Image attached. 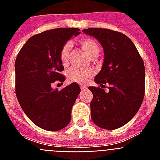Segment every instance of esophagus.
I'll return each instance as SVG.
<instances>
[{
	"instance_id": "obj_1",
	"label": "esophagus",
	"mask_w": 160,
	"mask_h": 160,
	"mask_svg": "<svg viewBox=\"0 0 160 160\" xmlns=\"http://www.w3.org/2000/svg\"><path fill=\"white\" fill-rule=\"evenodd\" d=\"M80 89L81 90H85V89H86V87H85V85H80Z\"/></svg>"
}]
</instances>
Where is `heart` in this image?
Masks as SVG:
<instances>
[{"instance_id": "heart-1", "label": "heart", "mask_w": 160, "mask_h": 160, "mask_svg": "<svg viewBox=\"0 0 160 160\" xmlns=\"http://www.w3.org/2000/svg\"><path fill=\"white\" fill-rule=\"evenodd\" d=\"M80 45L81 48L84 50L85 53L87 54L90 58L94 56H97L100 52V47L97 42L91 38H85L80 40ZM70 50V45L66 43L63 46L60 51V57L61 62L65 65L68 61V55ZM93 74V71L89 69H80V68L72 67L69 69L66 73L68 80L70 82L78 83V84H83L87 81Z\"/></svg>"}]
</instances>
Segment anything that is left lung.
<instances>
[{
	"mask_svg": "<svg viewBox=\"0 0 160 160\" xmlns=\"http://www.w3.org/2000/svg\"><path fill=\"white\" fill-rule=\"evenodd\" d=\"M95 37L104 50V62L95 82L100 88L89 87L92 92L91 119L97 126L115 129L132 119L144 100L145 69L136 47L127 36L102 28L83 30ZM105 83L110 85L105 92Z\"/></svg>",
	"mask_w": 160,
	"mask_h": 160,
	"instance_id": "obj_1",
	"label": "left lung"
}]
</instances>
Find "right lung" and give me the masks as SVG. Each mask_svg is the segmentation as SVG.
I'll return each mask as SVG.
<instances>
[{
	"label": "right lung",
	"instance_id": "right-lung-1",
	"mask_svg": "<svg viewBox=\"0 0 160 160\" xmlns=\"http://www.w3.org/2000/svg\"><path fill=\"white\" fill-rule=\"evenodd\" d=\"M77 28H57L31 36L19 52L15 64L16 94L26 116L41 129L57 131L71 119V109L80 92L76 83L61 90L51 87L58 80L65 81L60 72L61 49Z\"/></svg>",
	"mask_w": 160,
	"mask_h": 160
}]
</instances>
